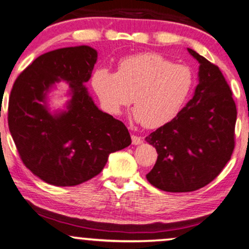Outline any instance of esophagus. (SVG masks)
<instances>
[{
  "label": "esophagus",
  "mask_w": 249,
  "mask_h": 249,
  "mask_svg": "<svg viewBox=\"0 0 249 249\" xmlns=\"http://www.w3.org/2000/svg\"><path fill=\"white\" fill-rule=\"evenodd\" d=\"M131 138H132V144L133 145H139V144H142V137L136 136V134H132V136H131Z\"/></svg>",
  "instance_id": "1"
}]
</instances>
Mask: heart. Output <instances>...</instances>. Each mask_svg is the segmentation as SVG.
<instances>
[{
    "label": "heart",
    "instance_id": "heart-1",
    "mask_svg": "<svg viewBox=\"0 0 249 249\" xmlns=\"http://www.w3.org/2000/svg\"><path fill=\"white\" fill-rule=\"evenodd\" d=\"M91 84L107 112L119 115L133 101V118L157 128L178 116L192 90L193 73L187 65L145 53L123 58L116 73L97 70Z\"/></svg>",
    "mask_w": 249,
    "mask_h": 249
}]
</instances>
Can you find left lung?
Here are the masks:
<instances>
[{
    "instance_id": "left-lung-1",
    "label": "left lung",
    "mask_w": 249,
    "mask_h": 249,
    "mask_svg": "<svg viewBox=\"0 0 249 249\" xmlns=\"http://www.w3.org/2000/svg\"><path fill=\"white\" fill-rule=\"evenodd\" d=\"M200 63L193 98L164 126L147 136L158 158L146 174L165 192H192L219 176L232 157L236 107L232 91L215 64L188 48Z\"/></svg>"
}]
</instances>
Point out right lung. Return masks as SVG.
Instances as JSON below:
<instances>
[{
  "label": "right lung",
  "instance_id": "obj_1",
  "mask_svg": "<svg viewBox=\"0 0 249 249\" xmlns=\"http://www.w3.org/2000/svg\"><path fill=\"white\" fill-rule=\"evenodd\" d=\"M97 51L88 45L43 53L11 89L8 125L23 164L55 186H76L102 172L108 154L131 144L128 130L103 112L88 93ZM70 83L67 111L50 114L46 93L55 82Z\"/></svg>",
  "mask_w": 249,
  "mask_h": 249
}]
</instances>
